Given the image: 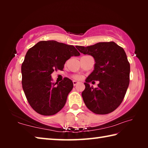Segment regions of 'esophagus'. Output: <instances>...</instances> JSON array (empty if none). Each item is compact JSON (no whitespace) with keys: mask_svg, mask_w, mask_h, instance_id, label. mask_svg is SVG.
I'll use <instances>...</instances> for the list:
<instances>
[{"mask_svg":"<svg viewBox=\"0 0 148 148\" xmlns=\"http://www.w3.org/2000/svg\"><path fill=\"white\" fill-rule=\"evenodd\" d=\"M79 83V82H77V81H75V80H74L73 81V85H74V86H76L77 84H78Z\"/></svg>","mask_w":148,"mask_h":148,"instance_id":"obj_1","label":"esophagus"}]
</instances>
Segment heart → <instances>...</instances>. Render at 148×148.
I'll return each instance as SVG.
<instances>
[{
  "label": "heart",
  "instance_id": "obj_1",
  "mask_svg": "<svg viewBox=\"0 0 148 148\" xmlns=\"http://www.w3.org/2000/svg\"><path fill=\"white\" fill-rule=\"evenodd\" d=\"M75 78H76V79H79V78H80V77H79V76H75Z\"/></svg>",
  "mask_w": 148,
  "mask_h": 148
}]
</instances>
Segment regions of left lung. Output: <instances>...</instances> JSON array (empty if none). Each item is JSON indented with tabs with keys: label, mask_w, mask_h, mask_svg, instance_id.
<instances>
[{
	"label": "left lung",
	"mask_w": 148,
	"mask_h": 148,
	"mask_svg": "<svg viewBox=\"0 0 148 148\" xmlns=\"http://www.w3.org/2000/svg\"><path fill=\"white\" fill-rule=\"evenodd\" d=\"M76 47L80 53L92 56L95 62L82 93L85 104L95 114L111 113L121 104L129 85L130 64L124 49L114 42ZM92 80L99 81L96 88L90 86Z\"/></svg>",
	"instance_id": "1"
}]
</instances>
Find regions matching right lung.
<instances>
[{
  "label": "right lung",
  "instance_id": "obj_1",
  "mask_svg": "<svg viewBox=\"0 0 148 148\" xmlns=\"http://www.w3.org/2000/svg\"><path fill=\"white\" fill-rule=\"evenodd\" d=\"M79 56L74 46L55 40L40 41L28 50L21 65L22 87L37 113L52 116L64 107L73 83L67 77L54 83L51 74L62 71L71 57Z\"/></svg>",
  "mask_w": 148,
  "mask_h": 148
}]
</instances>
